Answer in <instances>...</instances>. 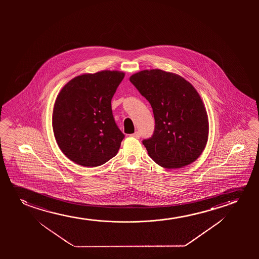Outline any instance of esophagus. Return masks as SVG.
I'll use <instances>...</instances> for the list:
<instances>
[{
	"instance_id": "esophagus-1",
	"label": "esophagus",
	"mask_w": 259,
	"mask_h": 259,
	"mask_svg": "<svg viewBox=\"0 0 259 259\" xmlns=\"http://www.w3.org/2000/svg\"><path fill=\"white\" fill-rule=\"evenodd\" d=\"M132 137H134V138L140 139L141 137V134L139 133V132H135V134H133L131 135Z\"/></svg>"
}]
</instances>
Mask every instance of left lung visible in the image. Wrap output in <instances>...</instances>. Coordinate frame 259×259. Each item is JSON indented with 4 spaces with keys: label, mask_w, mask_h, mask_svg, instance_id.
<instances>
[{
    "label": "left lung",
    "mask_w": 259,
    "mask_h": 259,
    "mask_svg": "<svg viewBox=\"0 0 259 259\" xmlns=\"http://www.w3.org/2000/svg\"><path fill=\"white\" fill-rule=\"evenodd\" d=\"M130 81L152 107L155 129L142 141L149 156L167 169L197 159L207 143L209 124L195 88L181 76L158 69L135 73Z\"/></svg>",
    "instance_id": "left-lung-1"
}]
</instances>
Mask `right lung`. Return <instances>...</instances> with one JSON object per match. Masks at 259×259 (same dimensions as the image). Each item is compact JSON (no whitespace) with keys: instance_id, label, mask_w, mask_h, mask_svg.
I'll list each match as a JSON object with an SVG mask.
<instances>
[{"instance_id":"obj_1","label":"right lung","mask_w":259,"mask_h":259,"mask_svg":"<svg viewBox=\"0 0 259 259\" xmlns=\"http://www.w3.org/2000/svg\"><path fill=\"white\" fill-rule=\"evenodd\" d=\"M124 72L103 71L68 82L54 106V135L64 155L82 166H100L117 155L124 135L111 110Z\"/></svg>"}]
</instances>
